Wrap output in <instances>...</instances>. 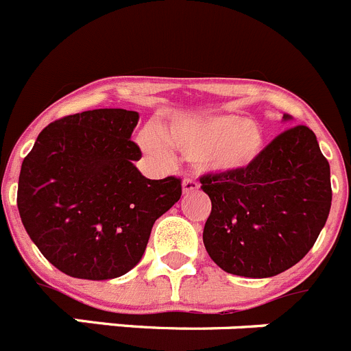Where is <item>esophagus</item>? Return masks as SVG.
Returning a JSON list of instances; mask_svg holds the SVG:
<instances>
[{"instance_id":"obj_1","label":"esophagus","mask_w":351,"mask_h":351,"mask_svg":"<svg viewBox=\"0 0 351 351\" xmlns=\"http://www.w3.org/2000/svg\"><path fill=\"white\" fill-rule=\"evenodd\" d=\"M198 188H200V184H198V181H195V179L186 178L184 181H182V193L184 195L195 193V191H198Z\"/></svg>"}]
</instances>
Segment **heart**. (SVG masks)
<instances>
[{
    "label": "heart",
    "instance_id": "1",
    "mask_svg": "<svg viewBox=\"0 0 351 351\" xmlns=\"http://www.w3.org/2000/svg\"><path fill=\"white\" fill-rule=\"evenodd\" d=\"M160 134L161 138L153 130L142 132L141 144L149 154L167 158L165 142H169L186 158L200 161L207 170L223 173L250 169L265 147L263 130L235 114L181 117Z\"/></svg>",
    "mask_w": 351,
    "mask_h": 351
}]
</instances>
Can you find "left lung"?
Listing matches in <instances>:
<instances>
[{
	"mask_svg": "<svg viewBox=\"0 0 351 351\" xmlns=\"http://www.w3.org/2000/svg\"><path fill=\"white\" fill-rule=\"evenodd\" d=\"M200 182L213 204L204 246L223 271L244 278H271L300 262L332 202L330 167L304 125L280 133L250 169Z\"/></svg>",
	"mask_w": 351,
	"mask_h": 351,
	"instance_id": "8db88e82",
	"label": "left lung"
}]
</instances>
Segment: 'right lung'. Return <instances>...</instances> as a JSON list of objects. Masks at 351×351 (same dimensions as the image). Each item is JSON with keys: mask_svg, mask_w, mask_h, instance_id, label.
Listing matches in <instances>:
<instances>
[{"mask_svg": "<svg viewBox=\"0 0 351 351\" xmlns=\"http://www.w3.org/2000/svg\"><path fill=\"white\" fill-rule=\"evenodd\" d=\"M138 112L96 108L40 132L21 167L17 207L42 255L79 280H114L144 255L154 221L181 198V179H147L133 161Z\"/></svg>", "mask_w": 351, "mask_h": 351, "instance_id": "right-lung-1", "label": "right lung"}]
</instances>
